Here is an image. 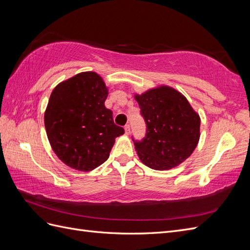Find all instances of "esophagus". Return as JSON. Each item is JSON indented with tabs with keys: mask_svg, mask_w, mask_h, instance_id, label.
<instances>
[{
	"mask_svg": "<svg viewBox=\"0 0 250 250\" xmlns=\"http://www.w3.org/2000/svg\"><path fill=\"white\" fill-rule=\"evenodd\" d=\"M125 133L126 134H129L130 133V125L129 124H126L125 125Z\"/></svg>",
	"mask_w": 250,
	"mask_h": 250,
	"instance_id": "esophagus-1",
	"label": "esophagus"
}]
</instances>
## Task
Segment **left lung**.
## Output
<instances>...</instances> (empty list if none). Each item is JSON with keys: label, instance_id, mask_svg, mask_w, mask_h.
I'll return each mask as SVG.
<instances>
[{"label": "left lung", "instance_id": "1", "mask_svg": "<svg viewBox=\"0 0 250 250\" xmlns=\"http://www.w3.org/2000/svg\"><path fill=\"white\" fill-rule=\"evenodd\" d=\"M147 125L146 137L134 141L140 160L154 170H169L190 156L200 138V117L187 98L168 85L134 95Z\"/></svg>", "mask_w": 250, "mask_h": 250}]
</instances>
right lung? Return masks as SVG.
<instances>
[{
	"label": "right lung",
	"instance_id": "obj_1",
	"mask_svg": "<svg viewBox=\"0 0 250 250\" xmlns=\"http://www.w3.org/2000/svg\"><path fill=\"white\" fill-rule=\"evenodd\" d=\"M108 88L100 75L82 72L53 89L44 111V127L57 157L69 167L88 172L109 156L117 137L124 134L113 123L104 102Z\"/></svg>",
	"mask_w": 250,
	"mask_h": 250
}]
</instances>
